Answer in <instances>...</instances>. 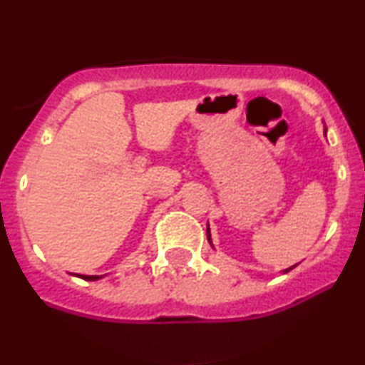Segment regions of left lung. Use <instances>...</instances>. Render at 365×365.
<instances>
[{
	"mask_svg": "<svg viewBox=\"0 0 365 365\" xmlns=\"http://www.w3.org/2000/svg\"><path fill=\"white\" fill-rule=\"evenodd\" d=\"M207 240H209V244H211V235H209V226H207ZM290 269H292V267H290ZM290 269H287V271H284V273H288V271H290Z\"/></svg>",
	"mask_w": 365,
	"mask_h": 365,
	"instance_id": "obj_1",
	"label": "left lung"
}]
</instances>
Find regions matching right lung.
I'll return each mask as SVG.
<instances>
[{
    "instance_id": "obj_1",
    "label": "right lung",
    "mask_w": 365,
    "mask_h": 365,
    "mask_svg": "<svg viewBox=\"0 0 365 365\" xmlns=\"http://www.w3.org/2000/svg\"><path fill=\"white\" fill-rule=\"evenodd\" d=\"M82 279H87V282H96V279H99L101 276H87V274H81Z\"/></svg>"
}]
</instances>
